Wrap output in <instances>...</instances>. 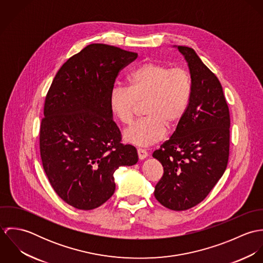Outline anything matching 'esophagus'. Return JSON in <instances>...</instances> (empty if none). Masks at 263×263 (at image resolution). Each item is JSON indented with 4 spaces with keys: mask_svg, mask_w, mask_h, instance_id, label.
I'll list each match as a JSON object with an SVG mask.
<instances>
[{
    "mask_svg": "<svg viewBox=\"0 0 263 263\" xmlns=\"http://www.w3.org/2000/svg\"><path fill=\"white\" fill-rule=\"evenodd\" d=\"M138 157L140 160H144L148 157V152L143 149H138Z\"/></svg>",
    "mask_w": 263,
    "mask_h": 263,
    "instance_id": "esophagus-1",
    "label": "esophagus"
}]
</instances>
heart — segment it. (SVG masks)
<instances>
[{
    "label": "heart",
    "mask_w": 263,
    "mask_h": 263,
    "mask_svg": "<svg viewBox=\"0 0 263 263\" xmlns=\"http://www.w3.org/2000/svg\"><path fill=\"white\" fill-rule=\"evenodd\" d=\"M127 87L115 86L109 104L114 116L124 125L130 124L138 105L145 104L147 118L135 123L123 134L126 143L147 147L161 141L168 128L176 127L187 110L192 94L191 78L186 70L158 63H145L127 78Z\"/></svg>",
    "instance_id": "1"
}]
</instances>
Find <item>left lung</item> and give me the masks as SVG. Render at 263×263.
Masks as SVG:
<instances>
[{
    "instance_id": "obj_1",
    "label": "left lung",
    "mask_w": 263,
    "mask_h": 263,
    "mask_svg": "<svg viewBox=\"0 0 263 263\" xmlns=\"http://www.w3.org/2000/svg\"><path fill=\"white\" fill-rule=\"evenodd\" d=\"M187 62L192 94L171 138L153 153L164 168L155 197L172 211L202 201L223 176L229 160L230 113L222 85L187 46H176Z\"/></svg>"
}]
</instances>
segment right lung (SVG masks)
I'll return each instance as SVG.
<instances>
[{
	"label": "right lung",
	"mask_w": 263,
	"mask_h": 263,
	"mask_svg": "<svg viewBox=\"0 0 263 263\" xmlns=\"http://www.w3.org/2000/svg\"><path fill=\"white\" fill-rule=\"evenodd\" d=\"M137 58L112 45L89 44L62 66L46 94L39 132L42 166L57 194L78 210L107 201L115 170L139 160L134 146L120 143L109 104L118 73Z\"/></svg>",
	"instance_id": "obj_1"
}]
</instances>
